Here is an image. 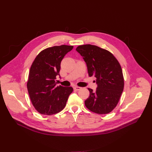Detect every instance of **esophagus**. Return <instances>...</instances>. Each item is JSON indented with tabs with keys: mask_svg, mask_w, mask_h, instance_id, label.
Instances as JSON below:
<instances>
[{
	"mask_svg": "<svg viewBox=\"0 0 152 152\" xmlns=\"http://www.w3.org/2000/svg\"><path fill=\"white\" fill-rule=\"evenodd\" d=\"M81 88H81V87H79V86H74V90H76V91L80 90Z\"/></svg>",
	"mask_w": 152,
	"mask_h": 152,
	"instance_id": "obj_1",
	"label": "esophagus"
}]
</instances>
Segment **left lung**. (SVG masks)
<instances>
[{
	"label": "left lung",
	"instance_id": "left-lung-1",
	"mask_svg": "<svg viewBox=\"0 0 152 152\" xmlns=\"http://www.w3.org/2000/svg\"><path fill=\"white\" fill-rule=\"evenodd\" d=\"M77 51L86 64L88 75L96 78L98 87L95 91L88 88L89 97L85 106L96 114L111 112L117 106L124 90V77L121 65L108 50L91 45L78 46Z\"/></svg>",
	"mask_w": 152,
	"mask_h": 152
}]
</instances>
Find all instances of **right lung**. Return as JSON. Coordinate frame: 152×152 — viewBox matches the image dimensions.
<instances>
[{"mask_svg":"<svg viewBox=\"0 0 152 152\" xmlns=\"http://www.w3.org/2000/svg\"><path fill=\"white\" fill-rule=\"evenodd\" d=\"M73 46L61 45L46 48L34 59L29 73L27 89L32 104L41 114L53 115L61 111L73 91L71 86H56L61 62Z\"/></svg>","mask_w":152,"mask_h":152,"instance_id":"obj_1","label":"right lung"}]
</instances>
